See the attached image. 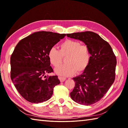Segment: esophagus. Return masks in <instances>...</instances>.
<instances>
[{"label": "esophagus", "mask_w": 128, "mask_h": 128, "mask_svg": "<svg viewBox=\"0 0 128 128\" xmlns=\"http://www.w3.org/2000/svg\"><path fill=\"white\" fill-rule=\"evenodd\" d=\"M58 78H59V80L60 81V82H64V81L66 80V78L62 77V76H59Z\"/></svg>", "instance_id": "1"}]
</instances>
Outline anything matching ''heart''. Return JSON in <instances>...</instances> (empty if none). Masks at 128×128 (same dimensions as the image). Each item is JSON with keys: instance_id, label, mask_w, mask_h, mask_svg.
<instances>
[{"instance_id": "heart-1", "label": "heart", "mask_w": 128, "mask_h": 128, "mask_svg": "<svg viewBox=\"0 0 128 128\" xmlns=\"http://www.w3.org/2000/svg\"><path fill=\"white\" fill-rule=\"evenodd\" d=\"M66 64L57 68L56 72L61 75H72L84 72L91 60V52L86 45L81 44L78 40H66L59 46V50L51 47L48 52V57L51 64L58 66L62 62V57Z\"/></svg>"}]
</instances>
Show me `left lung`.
I'll return each mask as SVG.
<instances>
[{
	"label": "left lung",
	"mask_w": 128,
	"mask_h": 128,
	"mask_svg": "<svg viewBox=\"0 0 128 128\" xmlns=\"http://www.w3.org/2000/svg\"><path fill=\"white\" fill-rule=\"evenodd\" d=\"M66 36L85 43L91 54L84 72L73 78L75 85L70 96L80 104H94L102 99L114 81L116 56L109 43L94 32H77Z\"/></svg>",
	"instance_id": "1"
}]
</instances>
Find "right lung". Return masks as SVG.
<instances>
[{"mask_svg":"<svg viewBox=\"0 0 128 128\" xmlns=\"http://www.w3.org/2000/svg\"><path fill=\"white\" fill-rule=\"evenodd\" d=\"M52 32L40 31L20 40L10 57V77L16 88L28 101L38 103L50 99L58 76L53 72L48 52L66 36Z\"/></svg>","mask_w":128,"mask_h":128,"instance_id":"1","label":"right lung"}]
</instances>
